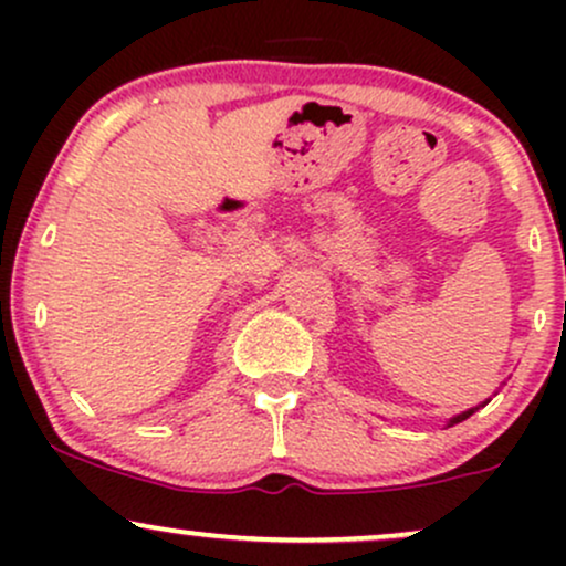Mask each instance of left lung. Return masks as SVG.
Returning <instances> with one entry per match:
<instances>
[{"instance_id":"1","label":"left lung","mask_w":566,"mask_h":566,"mask_svg":"<svg viewBox=\"0 0 566 566\" xmlns=\"http://www.w3.org/2000/svg\"><path fill=\"white\" fill-rule=\"evenodd\" d=\"M476 409H479V407H473V409H469V412H463V415H454V418L450 420V426H454V423H463V420H465V418H471V415L476 412Z\"/></svg>"}]
</instances>
